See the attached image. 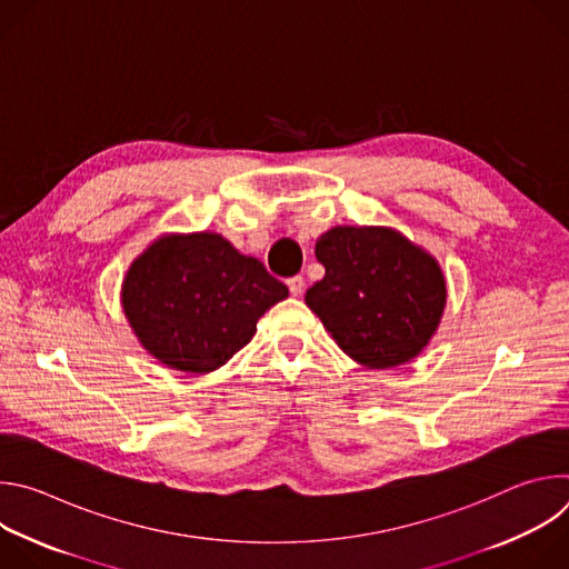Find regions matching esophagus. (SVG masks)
Segmentation results:
<instances>
[{
  "label": "esophagus",
  "instance_id": "obj_1",
  "mask_svg": "<svg viewBox=\"0 0 569 569\" xmlns=\"http://www.w3.org/2000/svg\"><path fill=\"white\" fill-rule=\"evenodd\" d=\"M288 288H290V292H292L295 297H299V295L303 292V277H301V274L290 277V279H288Z\"/></svg>",
  "mask_w": 569,
  "mask_h": 569
}]
</instances>
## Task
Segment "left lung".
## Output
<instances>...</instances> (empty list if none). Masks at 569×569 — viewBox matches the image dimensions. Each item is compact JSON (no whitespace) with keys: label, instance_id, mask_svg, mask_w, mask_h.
Segmentation results:
<instances>
[{"label":"left lung","instance_id":"left-lung-1","mask_svg":"<svg viewBox=\"0 0 569 569\" xmlns=\"http://www.w3.org/2000/svg\"><path fill=\"white\" fill-rule=\"evenodd\" d=\"M315 257L327 274L306 290V303L347 356L389 369L423 351L446 306L430 254L387 227H336Z\"/></svg>","mask_w":569,"mask_h":569}]
</instances>
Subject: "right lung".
Instances as JSON below:
<instances>
[{
	"instance_id": "add662e5",
	"label": "right lung",
	"mask_w": 569,
	"mask_h": 569,
	"mask_svg": "<svg viewBox=\"0 0 569 569\" xmlns=\"http://www.w3.org/2000/svg\"><path fill=\"white\" fill-rule=\"evenodd\" d=\"M288 297L261 261L218 233L167 236L128 270L123 310L139 342L189 373L222 367L257 333L259 317Z\"/></svg>"
}]
</instances>
